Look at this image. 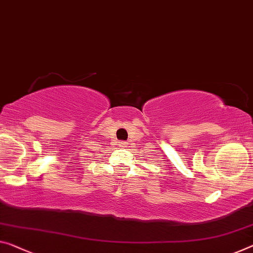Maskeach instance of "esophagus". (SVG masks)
<instances>
[{
  "label": "esophagus",
  "mask_w": 253,
  "mask_h": 253,
  "mask_svg": "<svg viewBox=\"0 0 253 253\" xmlns=\"http://www.w3.org/2000/svg\"><path fill=\"white\" fill-rule=\"evenodd\" d=\"M119 146L120 147H123V148H124V147H126V141H120L119 142Z\"/></svg>",
  "instance_id": "34e87169"
}]
</instances>
